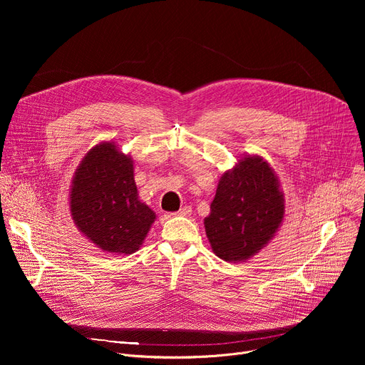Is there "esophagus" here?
<instances>
[{
	"mask_svg": "<svg viewBox=\"0 0 365 365\" xmlns=\"http://www.w3.org/2000/svg\"><path fill=\"white\" fill-rule=\"evenodd\" d=\"M192 214V207L190 206H183V207H180V210L175 214V215H179V217H189Z\"/></svg>",
	"mask_w": 365,
	"mask_h": 365,
	"instance_id": "esophagus-1",
	"label": "esophagus"
}]
</instances>
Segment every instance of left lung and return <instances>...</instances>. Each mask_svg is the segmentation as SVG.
Returning a JSON list of instances; mask_svg holds the SVG:
<instances>
[{
    "mask_svg": "<svg viewBox=\"0 0 365 365\" xmlns=\"http://www.w3.org/2000/svg\"><path fill=\"white\" fill-rule=\"evenodd\" d=\"M283 218L277 175L262 155L248 154L222 175L203 225L221 259L244 263L273 240Z\"/></svg>",
    "mask_w": 365,
    "mask_h": 365,
    "instance_id": "left-lung-1",
    "label": "left lung"
}]
</instances>
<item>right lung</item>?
<instances>
[{
	"instance_id": "right-lung-1",
	"label": "right lung",
	"mask_w": 365,
	"mask_h": 365,
	"mask_svg": "<svg viewBox=\"0 0 365 365\" xmlns=\"http://www.w3.org/2000/svg\"><path fill=\"white\" fill-rule=\"evenodd\" d=\"M133 163L114 141H102L85 154L72 179V220L106 252H135L155 220L148 205L138 199Z\"/></svg>"
}]
</instances>
